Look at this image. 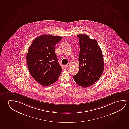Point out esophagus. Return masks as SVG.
<instances>
[{"label":"esophagus","mask_w":129,"mask_h":129,"mask_svg":"<svg viewBox=\"0 0 129 129\" xmlns=\"http://www.w3.org/2000/svg\"><path fill=\"white\" fill-rule=\"evenodd\" d=\"M70 65V63H69L67 64V65H64V67H65V68H67V67H68Z\"/></svg>","instance_id":"34e87169"}]
</instances>
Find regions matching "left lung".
<instances>
[{
  "label": "left lung",
  "mask_w": 129,
  "mask_h": 129,
  "mask_svg": "<svg viewBox=\"0 0 129 129\" xmlns=\"http://www.w3.org/2000/svg\"><path fill=\"white\" fill-rule=\"evenodd\" d=\"M79 39V72L73 76L75 82L82 87H87L97 82L104 70V58L95 39L86 34L77 36Z\"/></svg>",
  "instance_id": "left-lung-1"
}]
</instances>
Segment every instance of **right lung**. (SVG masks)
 Listing matches in <instances>:
<instances>
[{
	"instance_id": "add662e5",
	"label": "right lung",
	"mask_w": 129,
	"mask_h": 129,
	"mask_svg": "<svg viewBox=\"0 0 129 129\" xmlns=\"http://www.w3.org/2000/svg\"><path fill=\"white\" fill-rule=\"evenodd\" d=\"M62 37L43 35L32 42L26 54L30 74L42 86H47L58 80L62 71L55 53V46Z\"/></svg>"
}]
</instances>
